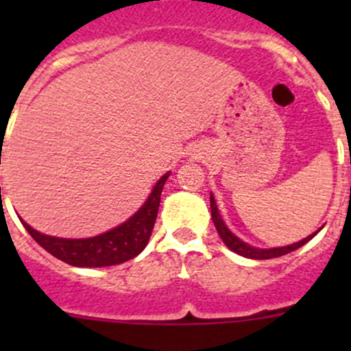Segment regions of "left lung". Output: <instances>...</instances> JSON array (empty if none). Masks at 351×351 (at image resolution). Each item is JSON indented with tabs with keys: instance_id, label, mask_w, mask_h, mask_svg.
Here are the masks:
<instances>
[{
	"instance_id": "1",
	"label": "left lung",
	"mask_w": 351,
	"mask_h": 351,
	"mask_svg": "<svg viewBox=\"0 0 351 351\" xmlns=\"http://www.w3.org/2000/svg\"><path fill=\"white\" fill-rule=\"evenodd\" d=\"M210 212H212V221H214L215 229H217L219 236H221V239L224 241L226 246H228L231 251H234V253L241 254V256H244V258H251V260H270V258L284 256V254L290 253V251L299 250L300 246H304L307 241H311V239H313L314 236L319 232V229H317L316 232L309 234L307 238L300 239L299 243L287 244V246H278V247H265L263 250V247H254V246H251V244L244 243L243 239H239L238 236L232 234V232L229 231V228L226 226V222L222 221L221 214H219L217 204H215V198L212 193H210Z\"/></svg>"
}]
</instances>
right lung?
Returning a JSON list of instances; mask_svg holds the SVG:
<instances>
[{
	"instance_id": "add662e5",
	"label": "right lung",
	"mask_w": 351,
	"mask_h": 351,
	"mask_svg": "<svg viewBox=\"0 0 351 351\" xmlns=\"http://www.w3.org/2000/svg\"><path fill=\"white\" fill-rule=\"evenodd\" d=\"M169 171L165 173L151 190L147 200L141 205L139 210L107 232L84 239L56 238V236L42 234L22 221L28 234L35 239L52 256L59 258L67 265L81 268H100L120 265L136 258L147 246L153 232L156 217H158L159 200H161L162 186L168 180Z\"/></svg>"
}]
</instances>
